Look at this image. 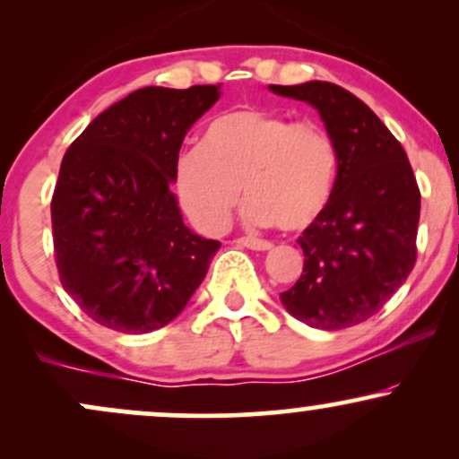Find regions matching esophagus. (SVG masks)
<instances>
[{"label": "esophagus", "instance_id": "1", "mask_svg": "<svg viewBox=\"0 0 459 459\" xmlns=\"http://www.w3.org/2000/svg\"><path fill=\"white\" fill-rule=\"evenodd\" d=\"M237 246L250 247V250H256V252H265V250H272V247H273L270 241L256 239V237H239V239H237Z\"/></svg>", "mask_w": 459, "mask_h": 459}]
</instances>
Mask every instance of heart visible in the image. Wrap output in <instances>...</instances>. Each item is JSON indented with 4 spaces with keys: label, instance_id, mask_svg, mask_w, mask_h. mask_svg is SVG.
I'll use <instances>...</instances> for the list:
<instances>
[{
    "label": "heart",
    "instance_id": "obj_1",
    "mask_svg": "<svg viewBox=\"0 0 459 459\" xmlns=\"http://www.w3.org/2000/svg\"><path fill=\"white\" fill-rule=\"evenodd\" d=\"M339 155L330 134L265 109H235L207 125L200 146L175 163V189L187 218L222 233L244 189L250 224L304 230L328 209Z\"/></svg>",
    "mask_w": 459,
    "mask_h": 459
}]
</instances>
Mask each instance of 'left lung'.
Returning a JSON list of instances; mask_svg holds the SVG:
<instances>
[{"instance_id": "1", "label": "left lung", "mask_w": 459, "mask_h": 459, "mask_svg": "<svg viewBox=\"0 0 459 459\" xmlns=\"http://www.w3.org/2000/svg\"><path fill=\"white\" fill-rule=\"evenodd\" d=\"M270 91L317 109L339 155L328 209L298 239L304 272L281 302L310 328H350L373 317L412 272L419 186L402 144L345 88L307 82Z\"/></svg>"}]
</instances>
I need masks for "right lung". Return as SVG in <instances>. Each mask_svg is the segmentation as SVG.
<instances>
[{
  "mask_svg": "<svg viewBox=\"0 0 459 459\" xmlns=\"http://www.w3.org/2000/svg\"><path fill=\"white\" fill-rule=\"evenodd\" d=\"M218 86H146L114 103L66 151L51 200L65 291L105 328L146 334L177 319L220 241L183 222L172 192L183 138Z\"/></svg>",
  "mask_w": 459,
  "mask_h": 459,
  "instance_id": "1",
  "label": "right lung"
}]
</instances>
